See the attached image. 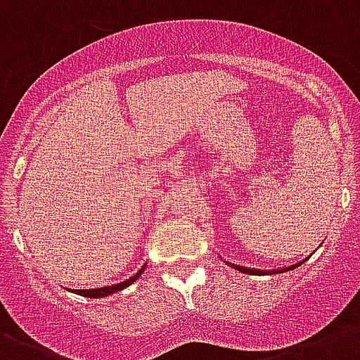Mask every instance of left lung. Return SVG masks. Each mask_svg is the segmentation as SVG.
Segmentation results:
<instances>
[{
  "label": "left lung",
  "mask_w": 360,
  "mask_h": 360,
  "mask_svg": "<svg viewBox=\"0 0 360 360\" xmlns=\"http://www.w3.org/2000/svg\"><path fill=\"white\" fill-rule=\"evenodd\" d=\"M302 262L295 263V265H291V267H284V269H276V271H256V269H246V267H240V265H231V267H236L237 271H240V273H245V274H274V273H285V271H291V269H295L299 267Z\"/></svg>",
  "instance_id": "1"
}]
</instances>
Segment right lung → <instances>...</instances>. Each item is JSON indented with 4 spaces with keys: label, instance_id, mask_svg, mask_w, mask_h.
<instances>
[{
    "label": "right lung",
    "instance_id": "obj_1",
    "mask_svg": "<svg viewBox=\"0 0 360 360\" xmlns=\"http://www.w3.org/2000/svg\"><path fill=\"white\" fill-rule=\"evenodd\" d=\"M143 269L146 267H141L138 273L134 274V276H130L129 280H124V282H121V284H115V285H104V288H97V290H75L78 295H84V297H91V299H98V297H106L110 295V293H115V291H120V290H124L127 285H130L134 280L140 278V274L143 273Z\"/></svg>",
    "mask_w": 360,
    "mask_h": 360
}]
</instances>
